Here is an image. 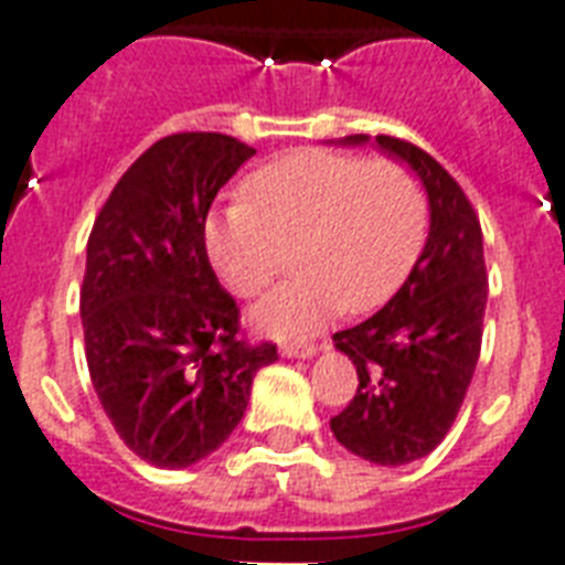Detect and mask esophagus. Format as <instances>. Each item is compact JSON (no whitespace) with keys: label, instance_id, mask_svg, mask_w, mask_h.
<instances>
[{"label":"esophagus","instance_id":"esophagus-1","mask_svg":"<svg viewBox=\"0 0 565 565\" xmlns=\"http://www.w3.org/2000/svg\"><path fill=\"white\" fill-rule=\"evenodd\" d=\"M281 354L284 358H313V354H317V345L313 343H284Z\"/></svg>","mask_w":565,"mask_h":565}]
</instances>
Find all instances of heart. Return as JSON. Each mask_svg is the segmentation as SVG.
Masks as SVG:
<instances>
[{"mask_svg":"<svg viewBox=\"0 0 565 565\" xmlns=\"http://www.w3.org/2000/svg\"><path fill=\"white\" fill-rule=\"evenodd\" d=\"M428 199L402 161L296 149L243 181V199L204 220V255L237 296H257L296 246L301 273L269 292L252 322L301 337L337 310L366 313L393 299L419 260Z\"/></svg>","mask_w":565,"mask_h":565,"instance_id":"obj_1","label":"heart"}]
</instances>
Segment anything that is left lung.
Masks as SVG:
<instances>
[{
    "label": "left lung",
    "instance_id": "8db88e82",
    "mask_svg": "<svg viewBox=\"0 0 565 565\" xmlns=\"http://www.w3.org/2000/svg\"><path fill=\"white\" fill-rule=\"evenodd\" d=\"M366 135L343 143H366ZM384 152L404 161L425 184L428 243L402 290L375 317L337 331L334 345L358 366V393L331 430L352 455L404 466L446 439L472 384L481 354L487 264L483 234L463 188L419 146L377 135Z\"/></svg>",
    "mask_w": 565,
    "mask_h": 565
}]
</instances>
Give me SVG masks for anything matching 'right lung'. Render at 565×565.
<instances>
[{
    "instance_id": "add662e5",
    "label": "right lung",
    "mask_w": 565,
    "mask_h": 565,
    "mask_svg": "<svg viewBox=\"0 0 565 565\" xmlns=\"http://www.w3.org/2000/svg\"><path fill=\"white\" fill-rule=\"evenodd\" d=\"M255 149L216 131L152 143L102 204L87 239V370L110 425L146 463L184 469L237 428L275 343L239 340V308L204 255L220 188Z\"/></svg>"
}]
</instances>
